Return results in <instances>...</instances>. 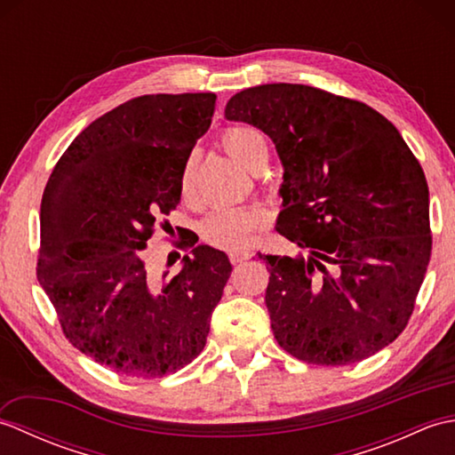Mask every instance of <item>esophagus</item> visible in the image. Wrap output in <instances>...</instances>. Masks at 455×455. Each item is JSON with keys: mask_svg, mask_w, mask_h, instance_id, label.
Segmentation results:
<instances>
[{"mask_svg": "<svg viewBox=\"0 0 455 455\" xmlns=\"http://www.w3.org/2000/svg\"><path fill=\"white\" fill-rule=\"evenodd\" d=\"M250 258H252V254L244 252V250H233V252L228 254V259H230V264H233V266L243 264V262H246V259H250Z\"/></svg>", "mask_w": 455, "mask_h": 455, "instance_id": "esophagus-1", "label": "esophagus"}]
</instances>
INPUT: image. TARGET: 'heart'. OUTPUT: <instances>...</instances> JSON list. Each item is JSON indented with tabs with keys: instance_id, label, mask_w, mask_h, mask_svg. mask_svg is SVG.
<instances>
[{
	"instance_id": "obj_1",
	"label": "heart",
	"mask_w": 455,
	"mask_h": 455,
	"mask_svg": "<svg viewBox=\"0 0 455 455\" xmlns=\"http://www.w3.org/2000/svg\"><path fill=\"white\" fill-rule=\"evenodd\" d=\"M220 144L238 164L250 172H262L267 166L269 148L262 132L254 127H228L220 134ZM197 178V154L191 152L181 166L180 191L183 197H191ZM269 222V211L252 203L243 207H220L203 217L199 235L207 244L222 250H238L252 243L258 230Z\"/></svg>"
}]
</instances>
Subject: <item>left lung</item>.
Instances as JSON below:
<instances>
[{"label": "left lung", "instance_id": "left-lung-1", "mask_svg": "<svg viewBox=\"0 0 455 455\" xmlns=\"http://www.w3.org/2000/svg\"><path fill=\"white\" fill-rule=\"evenodd\" d=\"M225 117L274 140L285 170L277 233L307 254H259L277 344L316 365L383 350L409 324L432 252L417 156L370 105L313 85L248 88Z\"/></svg>", "mask_w": 455, "mask_h": 455}]
</instances>
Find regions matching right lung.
Returning a JSON list of instances; mask_svg holds the SVG:
<instances>
[{"label": "right lung", "instance_id": "obj_1", "mask_svg": "<svg viewBox=\"0 0 455 455\" xmlns=\"http://www.w3.org/2000/svg\"><path fill=\"white\" fill-rule=\"evenodd\" d=\"M215 101V93H156L123 103L72 140L46 181L36 279L68 342L117 373L154 379L196 360L233 272L211 246L183 256L172 277L147 264Z\"/></svg>", "mask_w": 455, "mask_h": 455}]
</instances>
